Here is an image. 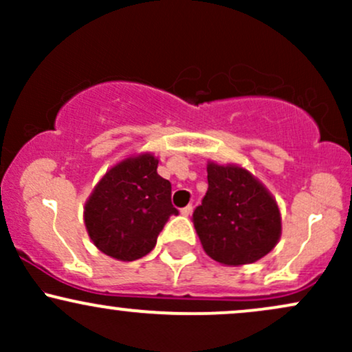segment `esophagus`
<instances>
[{"instance_id":"obj_1","label":"esophagus","mask_w":352,"mask_h":352,"mask_svg":"<svg viewBox=\"0 0 352 352\" xmlns=\"http://www.w3.org/2000/svg\"><path fill=\"white\" fill-rule=\"evenodd\" d=\"M180 213L182 215H185V217H188L190 213H192V205H187V207H184L180 210Z\"/></svg>"}]
</instances>
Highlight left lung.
I'll use <instances>...</instances> for the list:
<instances>
[{"label": "left lung", "mask_w": 352, "mask_h": 352, "mask_svg": "<svg viewBox=\"0 0 352 352\" xmlns=\"http://www.w3.org/2000/svg\"><path fill=\"white\" fill-rule=\"evenodd\" d=\"M208 190L193 210L201 246L218 263L238 266L268 254L281 235V217L268 190L236 165L208 164Z\"/></svg>", "instance_id": "1"}]
</instances>
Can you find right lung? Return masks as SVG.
<instances>
[{"mask_svg":"<svg viewBox=\"0 0 352 352\" xmlns=\"http://www.w3.org/2000/svg\"><path fill=\"white\" fill-rule=\"evenodd\" d=\"M151 153L131 157L112 167L89 197L84 221L102 253L134 261L152 252L157 236L179 210L172 205V185L157 173Z\"/></svg>","mask_w":352,"mask_h":352,"instance_id":"obj_1","label":"right lung"}]
</instances>
